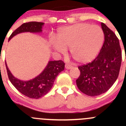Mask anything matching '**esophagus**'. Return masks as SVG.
I'll return each mask as SVG.
<instances>
[{"label":"esophagus","instance_id":"1","mask_svg":"<svg viewBox=\"0 0 126 126\" xmlns=\"http://www.w3.org/2000/svg\"><path fill=\"white\" fill-rule=\"evenodd\" d=\"M65 68H66V69H72V68H73V66L70 65V64H65Z\"/></svg>","mask_w":126,"mask_h":126}]
</instances>
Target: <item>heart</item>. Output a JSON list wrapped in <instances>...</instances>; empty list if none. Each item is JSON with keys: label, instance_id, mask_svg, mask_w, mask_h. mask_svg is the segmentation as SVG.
I'll use <instances>...</instances> for the list:
<instances>
[{"label": "heart", "instance_id": "1", "mask_svg": "<svg viewBox=\"0 0 126 126\" xmlns=\"http://www.w3.org/2000/svg\"><path fill=\"white\" fill-rule=\"evenodd\" d=\"M57 39L52 38L53 49L61 54L70 53L79 63H85L93 60L99 52L104 42L102 29L96 25L79 23L63 27L58 30Z\"/></svg>", "mask_w": 126, "mask_h": 126}]
</instances>
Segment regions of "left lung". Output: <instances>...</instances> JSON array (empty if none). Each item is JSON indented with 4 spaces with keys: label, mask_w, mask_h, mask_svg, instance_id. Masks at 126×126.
Listing matches in <instances>:
<instances>
[{
    "label": "left lung",
    "mask_w": 126,
    "mask_h": 126,
    "mask_svg": "<svg viewBox=\"0 0 126 126\" xmlns=\"http://www.w3.org/2000/svg\"><path fill=\"white\" fill-rule=\"evenodd\" d=\"M104 43L99 54L91 63L79 66L76 80L78 88L90 96H96L109 90L117 79L122 60L119 39L113 32L101 22Z\"/></svg>",
    "instance_id": "obj_1"
}]
</instances>
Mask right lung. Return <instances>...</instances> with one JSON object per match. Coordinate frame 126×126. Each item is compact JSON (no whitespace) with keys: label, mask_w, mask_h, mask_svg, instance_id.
Segmentation results:
<instances>
[{"label":"right lung","mask_w":126,"mask_h":126,"mask_svg":"<svg viewBox=\"0 0 126 126\" xmlns=\"http://www.w3.org/2000/svg\"><path fill=\"white\" fill-rule=\"evenodd\" d=\"M44 23L29 22L24 23L15 30L8 39L24 32L41 33ZM6 68L10 81L20 93L30 98L39 99L46 94L54 85L56 77L64 69V63L62 60L49 61L44 69L35 78L29 80H21L15 77L9 70L7 63Z\"/></svg>","instance_id":"obj_1"}]
</instances>
